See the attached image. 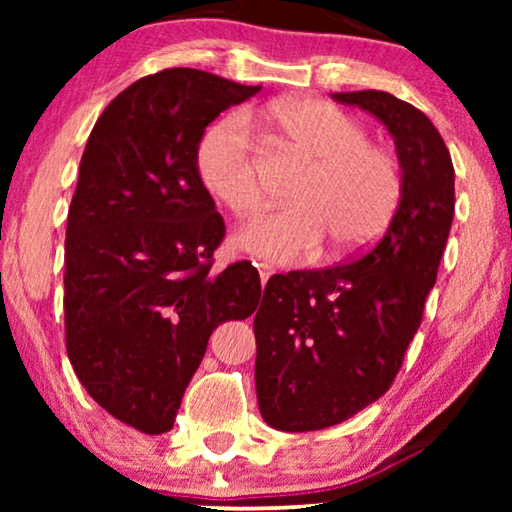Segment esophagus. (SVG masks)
I'll list each match as a JSON object with an SVG mask.
<instances>
[{"instance_id":"obj_1","label":"esophagus","mask_w":512,"mask_h":512,"mask_svg":"<svg viewBox=\"0 0 512 512\" xmlns=\"http://www.w3.org/2000/svg\"><path fill=\"white\" fill-rule=\"evenodd\" d=\"M256 265V268H258V275H261V282L265 284V282H268V279H270V275H272V272H275V270H272L270 268V265L268 263H254Z\"/></svg>"}]
</instances>
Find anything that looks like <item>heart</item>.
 <instances>
[{"mask_svg":"<svg viewBox=\"0 0 512 512\" xmlns=\"http://www.w3.org/2000/svg\"><path fill=\"white\" fill-rule=\"evenodd\" d=\"M310 172L293 188L296 205L251 223L240 244L279 263L317 256L326 235L335 249L356 251L373 244L394 219L403 195L401 167L394 153L368 142L356 118L319 100H284L268 109ZM198 172L205 186L240 219L265 205L258 179L256 142L249 118L230 114L205 132L198 146Z\"/></svg>","mask_w":512,"mask_h":512,"instance_id":"heart-1","label":"heart"}]
</instances>
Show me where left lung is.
Here are the masks:
<instances>
[{"instance_id": "left-lung-1", "label": "left lung", "mask_w": 512, "mask_h": 512, "mask_svg": "<svg viewBox=\"0 0 512 512\" xmlns=\"http://www.w3.org/2000/svg\"><path fill=\"white\" fill-rule=\"evenodd\" d=\"M396 142L403 195L387 233L347 265L268 279L254 317L256 396L282 431L340 424L396 380L422 324L454 216V167L433 123L384 90L333 93Z\"/></svg>"}]
</instances>
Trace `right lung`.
<instances>
[{
	"label": "right lung",
	"mask_w": 512,
	"mask_h": 512,
	"mask_svg": "<svg viewBox=\"0 0 512 512\" xmlns=\"http://www.w3.org/2000/svg\"><path fill=\"white\" fill-rule=\"evenodd\" d=\"M258 90L163 69L109 102L83 151L65 237L67 356L95 403L151 436L174 426L214 328L261 300L249 261L212 272L226 223L198 172L207 125Z\"/></svg>",
	"instance_id": "obj_1"
}]
</instances>
